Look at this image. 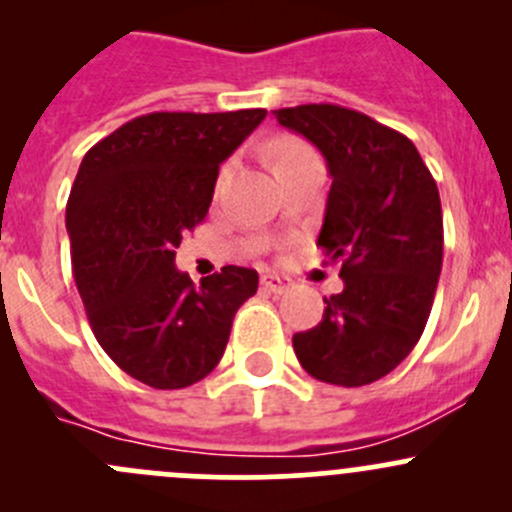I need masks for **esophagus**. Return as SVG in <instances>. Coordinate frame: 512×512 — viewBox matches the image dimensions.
I'll return each mask as SVG.
<instances>
[{
  "mask_svg": "<svg viewBox=\"0 0 512 512\" xmlns=\"http://www.w3.org/2000/svg\"><path fill=\"white\" fill-rule=\"evenodd\" d=\"M260 285L265 292H272V294H285L289 287H292V282L287 280V277H280V275H272V272H267V275H262Z\"/></svg>",
  "mask_w": 512,
  "mask_h": 512,
  "instance_id": "1",
  "label": "esophagus"
}]
</instances>
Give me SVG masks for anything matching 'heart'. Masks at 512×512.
Returning a JSON list of instances; mask_svg holds the SVG:
<instances>
[{"label":"heart","instance_id":"obj_1","mask_svg":"<svg viewBox=\"0 0 512 512\" xmlns=\"http://www.w3.org/2000/svg\"><path fill=\"white\" fill-rule=\"evenodd\" d=\"M304 153H312V148H309L307 143L297 141V138H280V141L275 143V148H272V163H275V170L280 168V165L289 163V160L304 156Z\"/></svg>","mask_w":512,"mask_h":512}]
</instances>
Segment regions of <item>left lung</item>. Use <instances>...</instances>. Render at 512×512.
I'll return each mask as SVG.
<instances>
[{"label": "left lung", "mask_w": 512, "mask_h": 512, "mask_svg": "<svg viewBox=\"0 0 512 512\" xmlns=\"http://www.w3.org/2000/svg\"><path fill=\"white\" fill-rule=\"evenodd\" d=\"M272 113L327 160L332 188L317 247L342 262L344 280L324 297L322 322L294 334V354L319 381L371 384L411 354L431 314L443 262L436 180L404 133L352 108Z\"/></svg>", "instance_id": "8db88e82"}]
</instances>
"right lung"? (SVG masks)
Instances as JSON below:
<instances>
[{
	"label": "right lung",
	"instance_id": "right-lung-1",
	"mask_svg": "<svg viewBox=\"0 0 512 512\" xmlns=\"http://www.w3.org/2000/svg\"><path fill=\"white\" fill-rule=\"evenodd\" d=\"M265 116L146 113L81 160L66 203L76 287L103 352L153 389L205 379L257 292V272L235 265L193 285L175 247L208 215L220 163Z\"/></svg>",
	"mask_w": 512,
	"mask_h": 512
}]
</instances>
